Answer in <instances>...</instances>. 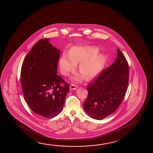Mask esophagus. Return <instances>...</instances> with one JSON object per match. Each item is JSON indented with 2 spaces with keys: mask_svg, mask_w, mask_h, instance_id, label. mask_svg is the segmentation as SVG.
Instances as JSON below:
<instances>
[{
  "mask_svg": "<svg viewBox=\"0 0 153 153\" xmlns=\"http://www.w3.org/2000/svg\"><path fill=\"white\" fill-rule=\"evenodd\" d=\"M78 87L77 85H75V84H71L70 85V88L72 90H75L77 89V88Z\"/></svg>",
  "mask_w": 153,
  "mask_h": 153,
  "instance_id": "obj_1",
  "label": "esophagus"
}]
</instances>
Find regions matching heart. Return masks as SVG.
Masks as SVG:
<instances>
[{"instance_id": "heart-1", "label": "heart", "mask_w": 153, "mask_h": 153, "mask_svg": "<svg viewBox=\"0 0 153 153\" xmlns=\"http://www.w3.org/2000/svg\"><path fill=\"white\" fill-rule=\"evenodd\" d=\"M99 50L93 47H73L69 50L68 56L66 54L60 59V68L64 75L68 76L75 70L76 64L79 63V70L82 73L76 74L73 79L77 82L87 80L97 76L101 71L106 61L105 56L99 54Z\"/></svg>"}]
</instances>
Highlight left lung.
Masks as SVG:
<instances>
[{"label":"left lung","mask_w":153,"mask_h":153,"mask_svg":"<svg viewBox=\"0 0 153 153\" xmlns=\"http://www.w3.org/2000/svg\"><path fill=\"white\" fill-rule=\"evenodd\" d=\"M117 57L112 65L102 71L87 87L88 92L83 104L87 114L102 120L114 113L122 103L129 82V65L117 49Z\"/></svg>","instance_id":"1"}]
</instances>
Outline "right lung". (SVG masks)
<instances>
[{"label": "right lung", "instance_id": "right-lung-1", "mask_svg": "<svg viewBox=\"0 0 153 153\" xmlns=\"http://www.w3.org/2000/svg\"><path fill=\"white\" fill-rule=\"evenodd\" d=\"M60 51L49 39H41L26 55L22 64L21 82L24 97L34 112L46 118L59 114L69 85L56 74Z\"/></svg>", "mask_w": 153, "mask_h": 153}]
</instances>
